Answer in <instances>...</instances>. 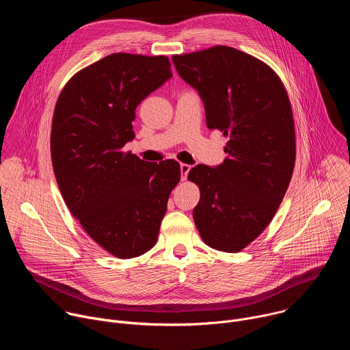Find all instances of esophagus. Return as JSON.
<instances>
[{
	"label": "esophagus",
	"mask_w": 350,
	"mask_h": 350,
	"mask_svg": "<svg viewBox=\"0 0 350 350\" xmlns=\"http://www.w3.org/2000/svg\"><path fill=\"white\" fill-rule=\"evenodd\" d=\"M180 170H181V180L185 181V180H187V176H188L189 170H191V166H189V165H185V163H181V165H180Z\"/></svg>",
	"instance_id": "34e87169"
}]
</instances>
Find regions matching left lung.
<instances>
[{
    "label": "left lung",
    "mask_w": 350,
    "mask_h": 350,
    "mask_svg": "<svg viewBox=\"0 0 350 350\" xmlns=\"http://www.w3.org/2000/svg\"><path fill=\"white\" fill-rule=\"evenodd\" d=\"M172 61L201 96L208 129L230 138L223 163L198 165L188 173L201 189L193 221L206 245L239 252L269 226L292 177L289 98L266 64L231 46L173 55Z\"/></svg>",
    "instance_id": "left-lung-1"
}]
</instances>
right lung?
<instances>
[{"label":"right lung","mask_w":350,"mask_h":350,"mask_svg":"<svg viewBox=\"0 0 350 350\" xmlns=\"http://www.w3.org/2000/svg\"><path fill=\"white\" fill-rule=\"evenodd\" d=\"M172 76L167 57L112 54L75 75L54 111L51 158L61 193L87 234L119 259L157 243L180 181L178 162L123 152L134 139L135 108Z\"/></svg>","instance_id":"obj_1"}]
</instances>
